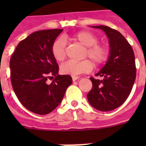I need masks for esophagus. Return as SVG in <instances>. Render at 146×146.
<instances>
[{
    "label": "esophagus",
    "mask_w": 146,
    "mask_h": 146,
    "mask_svg": "<svg viewBox=\"0 0 146 146\" xmlns=\"http://www.w3.org/2000/svg\"><path fill=\"white\" fill-rule=\"evenodd\" d=\"M80 77L79 76H72V79H73V81H75V80H76L79 79Z\"/></svg>",
    "instance_id": "1"
}]
</instances>
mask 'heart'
I'll return each mask as SVG.
<instances>
[{
	"instance_id": "obj_1",
	"label": "heart",
	"mask_w": 146,
	"mask_h": 146,
	"mask_svg": "<svg viewBox=\"0 0 146 146\" xmlns=\"http://www.w3.org/2000/svg\"><path fill=\"white\" fill-rule=\"evenodd\" d=\"M71 39L86 47L84 57L89 58L96 66H100L106 61L109 54L107 47L103 44L98 43V37L96 34L89 30H82L75 33L72 36H66L64 39ZM62 37L58 38L51 47V53L54 59L62 62L66 57V42ZM89 59H84L80 62L68 61L60 67L62 73L66 75L77 76L79 74L88 73L93 69V63Z\"/></svg>"
}]
</instances>
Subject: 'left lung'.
<instances>
[{
    "label": "left lung",
    "mask_w": 146,
    "mask_h": 146,
    "mask_svg": "<svg viewBox=\"0 0 146 146\" xmlns=\"http://www.w3.org/2000/svg\"><path fill=\"white\" fill-rule=\"evenodd\" d=\"M109 37V60L95 76L90 77L92 88L87 95L89 103L100 111H111L120 106L128 98L136 78V66L131 45L119 31L106 26H96Z\"/></svg>",
    "instance_id": "8db88e82"
}]
</instances>
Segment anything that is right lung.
<instances>
[{
  "label": "right lung",
  "mask_w": 146,
  "mask_h": 146,
  "mask_svg": "<svg viewBox=\"0 0 146 146\" xmlns=\"http://www.w3.org/2000/svg\"><path fill=\"white\" fill-rule=\"evenodd\" d=\"M62 29L39 30L21 40L10 59L11 82L21 104L36 114H48L60 104L73 80L58 75L51 53ZM54 76L51 84L46 80Z\"/></svg>",
  "instance_id": "obj_1"
}]
</instances>
